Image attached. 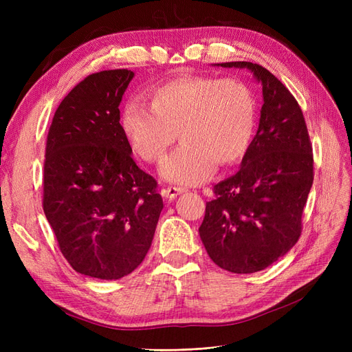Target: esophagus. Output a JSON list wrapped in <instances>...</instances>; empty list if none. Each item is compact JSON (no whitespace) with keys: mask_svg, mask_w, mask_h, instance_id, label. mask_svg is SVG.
<instances>
[{"mask_svg":"<svg viewBox=\"0 0 352 352\" xmlns=\"http://www.w3.org/2000/svg\"><path fill=\"white\" fill-rule=\"evenodd\" d=\"M184 192H185V188H180V186H167V188L162 189V195L168 199H173Z\"/></svg>","mask_w":352,"mask_h":352,"instance_id":"1","label":"esophagus"}]
</instances>
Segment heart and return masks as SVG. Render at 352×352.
Returning <instances> with one entry per match:
<instances>
[{
  "instance_id": "heart-1",
  "label": "heart",
  "mask_w": 352,
  "mask_h": 352,
  "mask_svg": "<svg viewBox=\"0 0 352 352\" xmlns=\"http://www.w3.org/2000/svg\"><path fill=\"white\" fill-rule=\"evenodd\" d=\"M150 109L127 101L120 129L135 155L157 163L182 140L162 164L168 182L198 185L220 166L238 163L248 153L257 104L247 83L216 76H180L157 85L148 94Z\"/></svg>"
}]
</instances>
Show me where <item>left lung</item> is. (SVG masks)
Segmentation results:
<instances>
[{
	"mask_svg": "<svg viewBox=\"0 0 352 352\" xmlns=\"http://www.w3.org/2000/svg\"><path fill=\"white\" fill-rule=\"evenodd\" d=\"M248 69L263 87L261 116L236 175L214 186L199 226L219 267L255 273L269 267L301 236V217L313 185V148L301 107L267 69L250 61L220 63Z\"/></svg>",
	"mask_w": 352,
	"mask_h": 352,
	"instance_id": "8db88e82",
	"label": "left lung"
}]
</instances>
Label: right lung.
<instances>
[{
  "label": "right lung",
  "mask_w": 352,
  "mask_h": 352,
  "mask_svg": "<svg viewBox=\"0 0 352 352\" xmlns=\"http://www.w3.org/2000/svg\"><path fill=\"white\" fill-rule=\"evenodd\" d=\"M133 76L89 74L60 102L47 136L44 212L69 264L95 279H120L144 261L163 210L155 179L136 166L120 129Z\"/></svg>",
  "instance_id": "1"
}]
</instances>
